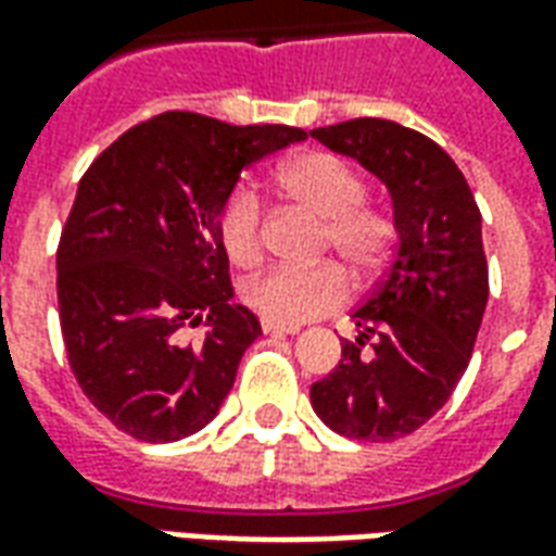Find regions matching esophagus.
I'll return each instance as SVG.
<instances>
[{"mask_svg": "<svg viewBox=\"0 0 556 556\" xmlns=\"http://www.w3.org/2000/svg\"><path fill=\"white\" fill-rule=\"evenodd\" d=\"M262 330H265L267 337H294L298 333V327L277 325V321H267V318H262Z\"/></svg>", "mask_w": 556, "mask_h": 556, "instance_id": "34e87169", "label": "esophagus"}]
</instances>
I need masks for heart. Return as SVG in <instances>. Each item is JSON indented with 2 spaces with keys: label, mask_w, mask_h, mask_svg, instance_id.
I'll return each instance as SVG.
<instances>
[{
  "label": "heart",
  "mask_w": 556,
  "mask_h": 556,
  "mask_svg": "<svg viewBox=\"0 0 556 556\" xmlns=\"http://www.w3.org/2000/svg\"><path fill=\"white\" fill-rule=\"evenodd\" d=\"M279 193L306 207L325 223L330 243L345 265L366 274L384 262L393 226L384 214L361 207L366 184L345 160L327 151H306L282 163L277 172ZM217 238L238 267H250L262 255V202L253 190L235 187L217 211ZM349 279L337 265L270 267L247 282L243 301L277 325H303L345 301Z\"/></svg>",
  "instance_id": "heart-1"
}]
</instances>
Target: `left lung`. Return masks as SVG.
<instances>
[{"label": "left lung", "instance_id": "8db88e82", "mask_svg": "<svg viewBox=\"0 0 556 556\" xmlns=\"http://www.w3.org/2000/svg\"><path fill=\"white\" fill-rule=\"evenodd\" d=\"M313 137L384 184L396 229L384 279L351 313L361 333L309 390L313 410L354 441H396L446 405L470 363L489 303L482 217L453 157L410 127L354 118Z\"/></svg>", "mask_w": 556, "mask_h": 556}]
</instances>
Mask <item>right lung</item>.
<instances>
[{"label":"right lung","instance_id":"obj_1","mask_svg":"<svg viewBox=\"0 0 556 556\" xmlns=\"http://www.w3.org/2000/svg\"><path fill=\"white\" fill-rule=\"evenodd\" d=\"M286 125L163 113L94 160L59 241V321L71 369L115 429L172 443L205 429L262 337L231 303L217 211L241 172L303 142ZM187 326H205L199 343Z\"/></svg>","mask_w":556,"mask_h":556}]
</instances>
